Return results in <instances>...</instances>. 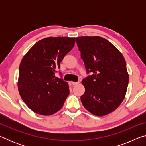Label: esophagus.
Wrapping results in <instances>:
<instances>
[{"mask_svg": "<svg viewBox=\"0 0 146 146\" xmlns=\"http://www.w3.org/2000/svg\"><path fill=\"white\" fill-rule=\"evenodd\" d=\"M71 84H72L73 86H75L76 84H79V82H71Z\"/></svg>", "mask_w": 146, "mask_h": 146, "instance_id": "34e87169", "label": "esophagus"}]
</instances>
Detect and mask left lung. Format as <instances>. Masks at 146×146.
Segmentation results:
<instances>
[{"label":"left lung","instance_id":"obj_1","mask_svg":"<svg viewBox=\"0 0 146 146\" xmlns=\"http://www.w3.org/2000/svg\"><path fill=\"white\" fill-rule=\"evenodd\" d=\"M76 43L86 68L92 75L84 78L85 92L82 103L98 117L114 111L124 99L129 74L125 58L108 40L98 36L76 38Z\"/></svg>","mask_w":146,"mask_h":146}]
</instances>
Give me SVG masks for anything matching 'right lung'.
<instances>
[{"label":"right lung","instance_id":"1","mask_svg":"<svg viewBox=\"0 0 146 146\" xmlns=\"http://www.w3.org/2000/svg\"><path fill=\"white\" fill-rule=\"evenodd\" d=\"M75 38L42 39L32 46L20 64L18 90L31 111L41 115L55 114L70 93L68 83L55 76L63 58L75 46Z\"/></svg>","mask_w":146,"mask_h":146}]
</instances>
